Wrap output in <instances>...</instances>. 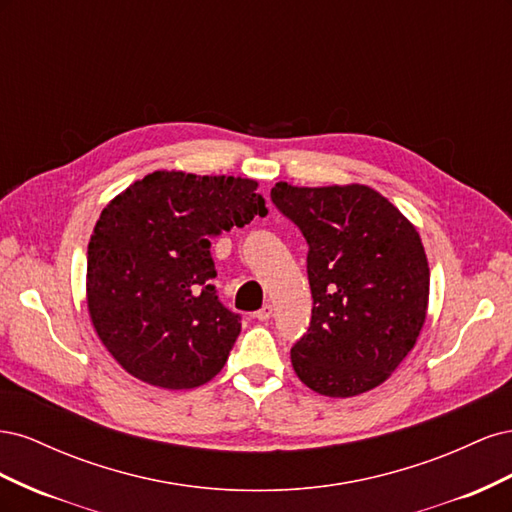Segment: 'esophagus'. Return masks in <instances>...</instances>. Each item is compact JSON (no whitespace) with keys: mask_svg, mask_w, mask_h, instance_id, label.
Segmentation results:
<instances>
[{"mask_svg":"<svg viewBox=\"0 0 512 512\" xmlns=\"http://www.w3.org/2000/svg\"><path fill=\"white\" fill-rule=\"evenodd\" d=\"M271 316H273V305H265V307L258 309V312H256V318L260 322H267Z\"/></svg>","mask_w":512,"mask_h":512,"instance_id":"1","label":"esophagus"}]
</instances>
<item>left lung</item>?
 <instances>
[{
    "mask_svg": "<svg viewBox=\"0 0 512 512\" xmlns=\"http://www.w3.org/2000/svg\"><path fill=\"white\" fill-rule=\"evenodd\" d=\"M309 245L312 320L290 350L299 380L354 397L389 380L427 318L429 265L414 224L369 185L271 190Z\"/></svg>",
    "mask_w": 512,
    "mask_h": 512,
    "instance_id": "left-lung-1",
    "label": "left lung"
}]
</instances>
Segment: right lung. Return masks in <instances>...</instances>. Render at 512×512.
Returning a JSON list of instances; mask_svg holds the SVG:
<instances>
[{
  "mask_svg": "<svg viewBox=\"0 0 512 512\" xmlns=\"http://www.w3.org/2000/svg\"><path fill=\"white\" fill-rule=\"evenodd\" d=\"M258 181L156 170L108 203L87 247V309L113 359L160 389H196L241 333L215 294L211 237L267 215Z\"/></svg>",
  "mask_w": 512,
  "mask_h": 512,
  "instance_id": "right-lung-1",
  "label": "right lung"
}]
</instances>
